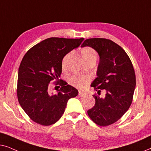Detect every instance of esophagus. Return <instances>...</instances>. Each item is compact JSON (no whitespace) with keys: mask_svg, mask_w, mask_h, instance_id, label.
<instances>
[{"mask_svg":"<svg viewBox=\"0 0 151 151\" xmlns=\"http://www.w3.org/2000/svg\"><path fill=\"white\" fill-rule=\"evenodd\" d=\"M78 95H79V96L81 97V98H82V97H84L86 96V94L80 91H79V93H78Z\"/></svg>","mask_w":151,"mask_h":151,"instance_id":"obj_1","label":"esophagus"}]
</instances>
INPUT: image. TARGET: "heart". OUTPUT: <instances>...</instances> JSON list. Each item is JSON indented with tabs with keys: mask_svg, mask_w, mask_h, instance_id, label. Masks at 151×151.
<instances>
[{
	"mask_svg": "<svg viewBox=\"0 0 151 151\" xmlns=\"http://www.w3.org/2000/svg\"><path fill=\"white\" fill-rule=\"evenodd\" d=\"M81 54L83 57L86 63L89 61L95 60L96 61L97 58H98V53H97L96 51L93 49L91 47H83L81 50H80ZM69 54L66 55L65 57L63 58V60H62V67L63 68L65 67L66 65V61ZM90 81V78L88 76H81V75H75L72 76L70 79V82L72 85H73L76 87L79 88H84L85 86L87 85V84Z\"/></svg>",
	"mask_w": 151,
	"mask_h": 151,
	"instance_id": "1",
	"label": "heart"
}]
</instances>
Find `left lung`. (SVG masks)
Instances as JSON below:
<instances>
[{"mask_svg":"<svg viewBox=\"0 0 151 151\" xmlns=\"http://www.w3.org/2000/svg\"><path fill=\"white\" fill-rule=\"evenodd\" d=\"M81 47H90L98 53L97 78L91 86L98 94L101 90L106 91L104 98L94 95L96 104L87 113L96 124H112L122 117L132 103L136 85L133 65L125 51L111 40L86 39Z\"/></svg>","mask_w":151,"mask_h":151,"instance_id":"8db88e82","label":"left lung"}]
</instances>
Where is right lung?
Returning <instances> with one entry per match:
<instances>
[{
  "label": "right lung",
  "instance_id": "1",
  "mask_svg": "<svg viewBox=\"0 0 151 151\" xmlns=\"http://www.w3.org/2000/svg\"><path fill=\"white\" fill-rule=\"evenodd\" d=\"M84 38H49L31 48L20 63L18 74L17 96L19 104L29 117L39 124L49 126L59 120L68 100L78 91L63 80L57 82L60 88L49 93V82L58 80L62 60Z\"/></svg>",
  "mask_w": 151,
  "mask_h": 151
}]
</instances>
